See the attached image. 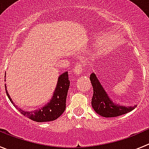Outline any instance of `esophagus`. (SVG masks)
Wrapping results in <instances>:
<instances>
[{
    "label": "esophagus",
    "mask_w": 149,
    "mask_h": 149,
    "mask_svg": "<svg viewBox=\"0 0 149 149\" xmlns=\"http://www.w3.org/2000/svg\"><path fill=\"white\" fill-rule=\"evenodd\" d=\"M73 73L74 74H77V75H79V74H81L83 73V66L81 65V64H77L74 68Z\"/></svg>",
    "instance_id": "esophagus-1"
}]
</instances>
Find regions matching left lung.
I'll return each instance as SVG.
<instances>
[{
    "instance_id": "1",
    "label": "left lung",
    "mask_w": 149,
    "mask_h": 149,
    "mask_svg": "<svg viewBox=\"0 0 149 149\" xmlns=\"http://www.w3.org/2000/svg\"><path fill=\"white\" fill-rule=\"evenodd\" d=\"M90 81L93 87V95L92 98V106L95 111L103 117L110 118L116 117L131 112L136 107H125L119 105L113 102L98 81L95 74L92 73L90 75Z\"/></svg>"
}]
</instances>
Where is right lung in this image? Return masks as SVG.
Wrapping results in <instances>:
<instances>
[{
	"label": "right lung",
	"instance_id": "right-lung-1",
	"mask_svg": "<svg viewBox=\"0 0 149 149\" xmlns=\"http://www.w3.org/2000/svg\"><path fill=\"white\" fill-rule=\"evenodd\" d=\"M69 86H70V81L68 80V72H65L59 76L56 89L54 92L53 97L47 104L41 107L40 109L32 110V111H24L20 108L17 109L24 116L35 122H45L55 120L65 111L66 97ZM5 89L10 101L15 107H17V106H15V104L12 101L10 95L6 90V84H5Z\"/></svg>",
	"mask_w": 149,
	"mask_h": 149
}]
</instances>
